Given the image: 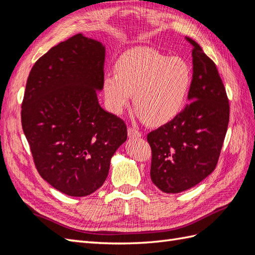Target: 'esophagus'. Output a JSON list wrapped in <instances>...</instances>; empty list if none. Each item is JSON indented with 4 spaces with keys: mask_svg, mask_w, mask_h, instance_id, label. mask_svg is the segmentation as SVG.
Wrapping results in <instances>:
<instances>
[{
    "mask_svg": "<svg viewBox=\"0 0 255 255\" xmlns=\"http://www.w3.org/2000/svg\"><path fill=\"white\" fill-rule=\"evenodd\" d=\"M128 136L130 138H138V137H141V132H140L136 128L129 127L128 128Z\"/></svg>",
    "mask_w": 255,
    "mask_h": 255,
    "instance_id": "esophagus-1",
    "label": "esophagus"
}]
</instances>
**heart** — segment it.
Returning a JSON list of instances; mask_svg holds the SVG:
<instances>
[{"mask_svg":"<svg viewBox=\"0 0 255 255\" xmlns=\"http://www.w3.org/2000/svg\"><path fill=\"white\" fill-rule=\"evenodd\" d=\"M115 69L103 81L106 105L113 114H122L132 94L134 108L149 125L165 124L183 111L193 82L192 69L183 58L137 48L123 53Z\"/></svg>","mask_w":255,"mask_h":255,"instance_id":"obj_1","label":"heart"}]
</instances>
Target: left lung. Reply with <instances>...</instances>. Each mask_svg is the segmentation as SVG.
<instances>
[{
    "mask_svg": "<svg viewBox=\"0 0 255 255\" xmlns=\"http://www.w3.org/2000/svg\"><path fill=\"white\" fill-rule=\"evenodd\" d=\"M186 40L193 47L191 103L147 136L151 180L169 194L197 185L215 170L229 123V101L215 62L196 41Z\"/></svg>",
    "mask_w": 255,
    "mask_h": 255,
    "instance_id": "left-lung-1",
    "label": "left lung"
}]
</instances>
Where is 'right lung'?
I'll return each mask as SVG.
<instances>
[{"mask_svg":"<svg viewBox=\"0 0 255 255\" xmlns=\"http://www.w3.org/2000/svg\"><path fill=\"white\" fill-rule=\"evenodd\" d=\"M105 47L78 34L38 59L21 103V126L40 176L69 196L94 193L126 141L123 119L101 107Z\"/></svg>","mask_w":255,"mask_h":255,"instance_id":"right-lung-1","label":"right lung"}]
</instances>
